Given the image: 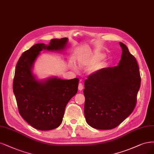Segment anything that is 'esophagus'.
<instances>
[{"mask_svg":"<svg viewBox=\"0 0 154 154\" xmlns=\"http://www.w3.org/2000/svg\"><path fill=\"white\" fill-rule=\"evenodd\" d=\"M83 89V85L82 83H79L78 85V90L79 91H82Z\"/></svg>","mask_w":154,"mask_h":154,"instance_id":"1","label":"esophagus"}]
</instances>
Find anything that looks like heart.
<instances>
[{"label":"heart","mask_w":154,"mask_h":154,"mask_svg":"<svg viewBox=\"0 0 154 154\" xmlns=\"http://www.w3.org/2000/svg\"><path fill=\"white\" fill-rule=\"evenodd\" d=\"M103 57H104V55H103L101 54L95 55L92 56V57L89 58V59H88L87 60L81 61L79 63V67H91V66H93L94 64H95V63H96L97 61L103 59ZM100 67H101V65L100 64L98 65L97 67V69H99Z\"/></svg>","instance_id":"1"}]
</instances>
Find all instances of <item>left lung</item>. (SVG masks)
Returning <instances> with one entry per match:
<instances>
[{
    "label": "left lung",
    "instance_id": "obj_1",
    "mask_svg": "<svg viewBox=\"0 0 154 154\" xmlns=\"http://www.w3.org/2000/svg\"><path fill=\"white\" fill-rule=\"evenodd\" d=\"M119 65L103 68L85 81L84 113L92 128H115L132 113L141 85L138 65L124 43Z\"/></svg>",
    "mask_w": 154,
    "mask_h": 154
}]
</instances>
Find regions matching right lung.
I'll list each match as a JSON object with an SVG mask.
<instances>
[{
  "label": "right lung",
  "mask_w": 154,
  "mask_h": 154,
  "mask_svg": "<svg viewBox=\"0 0 154 154\" xmlns=\"http://www.w3.org/2000/svg\"><path fill=\"white\" fill-rule=\"evenodd\" d=\"M67 41L63 38L51 39L48 45L35 44L23 53L17 63L13 88L19 113L36 129L48 131L58 128L67 104L78 92V78L64 80L55 77L38 81L32 72L41 51L63 50Z\"/></svg>",
  "instance_id": "obj_1"
}]
</instances>
